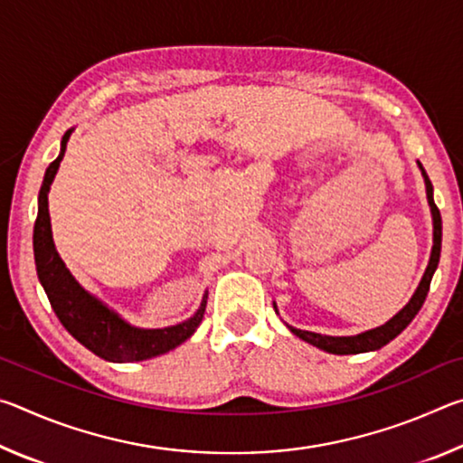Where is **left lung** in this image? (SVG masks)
Here are the masks:
<instances>
[{
    "label": "left lung",
    "instance_id": "obj_1",
    "mask_svg": "<svg viewBox=\"0 0 463 463\" xmlns=\"http://www.w3.org/2000/svg\"><path fill=\"white\" fill-rule=\"evenodd\" d=\"M420 174L425 177V187H427V200L430 206V214H433V249H430V257H429V265L425 269V276H422L420 284L417 288V292L412 294V298L409 300V304L398 312V315L392 317L386 325L375 326L372 331L359 333V335H351V336H328V335H320V333H312V331H300V328L289 326L288 328L292 331L296 336H300L302 341H307L315 347L328 351V354L335 355H354V354H365V351H375L383 347V345L390 343L394 336L401 335L406 326L411 325V320L417 317V312L420 310L422 302L429 294V286L430 279H433V273L439 265V255H441V214H439V208L435 206L433 200V185H430V179L427 175V171L422 169V165L419 163ZM276 308V304H273ZM278 310V308H276Z\"/></svg>",
    "mask_w": 463,
    "mask_h": 463
}]
</instances>
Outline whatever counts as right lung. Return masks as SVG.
<instances>
[{"mask_svg":"<svg viewBox=\"0 0 463 463\" xmlns=\"http://www.w3.org/2000/svg\"><path fill=\"white\" fill-rule=\"evenodd\" d=\"M71 132L73 128L67 130L65 137H62L61 153L46 167L41 194H38V216L33 237L38 279H41L61 325L91 354L118 364L143 362V359L167 354V351L175 349L177 345L190 339L195 328L200 326L203 310H206L208 292L203 294L200 308L194 312V317L184 320V323L165 328H138L128 325L118 312L108 308L104 302L80 286V281L71 276V271L65 268V263L57 253L49 216V190L62 156H65L67 140L71 137Z\"/></svg>","mask_w":463,"mask_h":463,"instance_id":"obj_1","label":"right lung"}]
</instances>
